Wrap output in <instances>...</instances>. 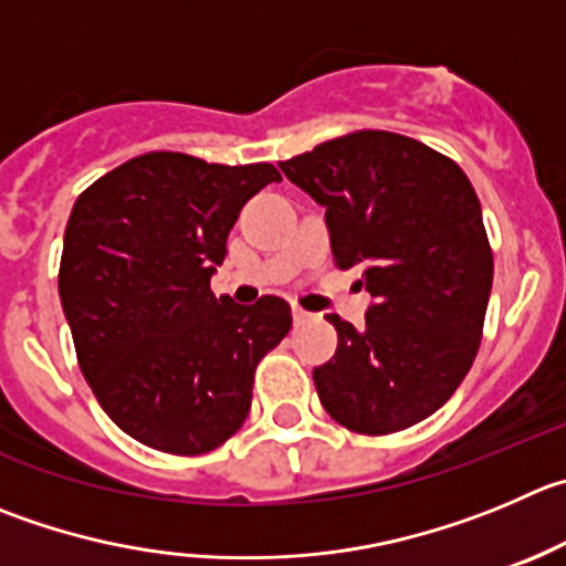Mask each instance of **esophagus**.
<instances>
[{"instance_id": "1", "label": "esophagus", "mask_w": 566, "mask_h": 566, "mask_svg": "<svg viewBox=\"0 0 566 566\" xmlns=\"http://www.w3.org/2000/svg\"><path fill=\"white\" fill-rule=\"evenodd\" d=\"M292 316H294V325H305V322L314 319V314H308V311H303V308H300V305H294Z\"/></svg>"}]
</instances>
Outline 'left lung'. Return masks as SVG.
Listing matches in <instances>:
<instances>
[{
  "instance_id": "left-lung-1",
  "label": "left lung",
  "mask_w": 566,
  "mask_h": 566,
  "mask_svg": "<svg viewBox=\"0 0 566 566\" xmlns=\"http://www.w3.org/2000/svg\"><path fill=\"white\" fill-rule=\"evenodd\" d=\"M325 208L333 258L364 266L375 303L314 369L325 411L355 433L411 428L453 397L475 360L492 294V247L459 164L408 136L358 130L280 164Z\"/></svg>"
}]
</instances>
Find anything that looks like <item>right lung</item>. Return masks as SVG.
I'll return each mask as SVG.
<instances>
[{"label":"right lung","instance_id":"obj_1","mask_svg":"<svg viewBox=\"0 0 566 566\" xmlns=\"http://www.w3.org/2000/svg\"><path fill=\"white\" fill-rule=\"evenodd\" d=\"M272 164L147 153L77 197L61 292L80 369L107 417L147 448L217 450L244 424L258 360L292 331L286 300L213 297L241 208Z\"/></svg>","mask_w":566,"mask_h":566}]
</instances>
